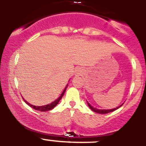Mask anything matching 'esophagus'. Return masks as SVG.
<instances>
[{
	"label": "esophagus",
	"mask_w": 146,
	"mask_h": 146,
	"mask_svg": "<svg viewBox=\"0 0 146 146\" xmlns=\"http://www.w3.org/2000/svg\"><path fill=\"white\" fill-rule=\"evenodd\" d=\"M82 74L81 68H78L76 70V76H80Z\"/></svg>",
	"instance_id": "esophagus-1"
}]
</instances>
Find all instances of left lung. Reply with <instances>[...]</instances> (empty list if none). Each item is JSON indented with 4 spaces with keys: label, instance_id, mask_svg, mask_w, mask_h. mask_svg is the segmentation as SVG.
I'll return each instance as SVG.
<instances>
[{
    "label": "left lung",
    "instance_id": "1",
    "mask_svg": "<svg viewBox=\"0 0 146 146\" xmlns=\"http://www.w3.org/2000/svg\"><path fill=\"white\" fill-rule=\"evenodd\" d=\"M87 103H88V107L91 109L92 111H94V112H96V113H100V114H106V113H108L113 112V111H115V110H117L118 108H119L120 107H121V106H123V104L121 105V106H118L117 108H112V109H98V108H96L93 107V106H92L91 105H90L88 101H87Z\"/></svg>",
    "mask_w": 146,
    "mask_h": 146
}]
</instances>
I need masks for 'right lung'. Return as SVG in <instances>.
Here are the masks:
<instances>
[{
	"instance_id": "add662e5",
	"label": "right lung",
	"mask_w": 146,
	"mask_h": 146,
	"mask_svg": "<svg viewBox=\"0 0 146 146\" xmlns=\"http://www.w3.org/2000/svg\"><path fill=\"white\" fill-rule=\"evenodd\" d=\"M67 87H68V85L66 86V88H65V89L63 90V93H61V95H60V96H59V97L58 98L56 99V100H54L53 102H52L51 103H49V104L45 105V106H33V105H31V103H29L28 102H27L25 100H24V98H23V99L24 101L25 102V103H26V104H28V106H31V108H33L35 109V110H36V111H42V112H45V111H50V110H52L53 108H55L56 106H57V104L59 103V101L60 100V99L62 98V97H63V95H64V93H65V92H66V88H67Z\"/></svg>"
}]
</instances>
